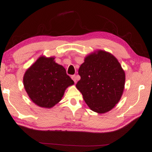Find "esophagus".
<instances>
[{
  "mask_svg": "<svg viewBox=\"0 0 152 152\" xmlns=\"http://www.w3.org/2000/svg\"><path fill=\"white\" fill-rule=\"evenodd\" d=\"M72 79L73 80H74V82L76 83V76L75 75L72 76Z\"/></svg>",
  "mask_w": 152,
  "mask_h": 152,
  "instance_id": "34e87169",
  "label": "esophagus"
}]
</instances>
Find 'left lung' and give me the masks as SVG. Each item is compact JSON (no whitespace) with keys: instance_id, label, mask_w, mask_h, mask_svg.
<instances>
[{"instance_id":"1","label":"left lung","mask_w":152,"mask_h":152,"mask_svg":"<svg viewBox=\"0 0 152 152\" xmlns=\"http://www.w3.org/2000/svg\"><path fill=\"white\" fill-rule=\"evenodd\" d=\"M80 80L76 84L86 103L94 112L106 113L122 95L125 73L118 60L103 50L86 57L79 68Z\"/></svg>"}]
</instances>
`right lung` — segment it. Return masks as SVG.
<instances>
[{
	"label": "right lung",
	"mask_w": 152,
	"mask_h": 152,
	"mask_svg": "<svg viewBox=\"0 0 152 152\" xmlns=\"http://www.w3.org/2000/svg\"><path fill=\"white\" fill-rule=\"evenodd\" d=\"M54 58L40 57L24 74V86L33 102L50 108L61 100L64 91L74 81Z\"/></svg>",
	"instance_id": "right-lung-1"
}]
</instances>
